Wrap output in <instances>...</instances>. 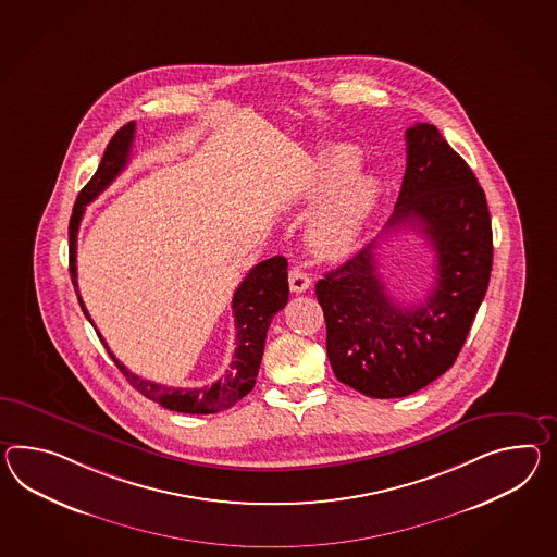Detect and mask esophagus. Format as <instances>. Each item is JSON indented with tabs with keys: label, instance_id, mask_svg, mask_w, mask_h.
<instances>
[{
	"label": "esophagus",
	"instance_id": "34e87169",
	"mask_svg": "<svg viewBox=\"0 0 557 557\" xmlns=\"http://www.w3.org/2000/svg\"><path fill=\"white\" fill-rule=\"evenodd\" d=\"M289 289L294 292V294H301V292H306L310 285H312V277L308 275V273L304 272L301 268L298 265H294L292 270H289Z\"/></svg>",
	"mask_w": 557,
	"mask_h": 557
}]
</instances>
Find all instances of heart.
<instances>
[{"label": "heart", "instance_id": "obj_1", "mask_svg": "<svg viewBox=\"0 0 557 557\" xmlns=\"http://www.w3.org/2000/svg\"><path fill=\"white\" fill-rule=\"evenodd\" d=\"M360 164V150L332 145L320 150L308 169L306 197L320 201L331 195L306 227V242L320 258H344L379 205V181L358 173Z\"/></svg>", "mask_w": 557, "mask_h": 557}]
</instances>
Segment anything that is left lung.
<instances>
[{
	"label": "left lung",
	"instance_id": "1",
	"mask_svg": "<svg viewBox=\"0 0 557 557\" xmlns=\"http://www.w3.org/2000/svg\"><path fill=\"white\" fill-rule=\"evenodd\" d=\"M421 231L436 258L421 306L388 296L376 245L315 284L336 379L370 398L417 393L455 364L487 292L493 233L485 190L434 124L407 131V171L388 230Z\"/></svg>",
	"mask_w": 557,
	"mask_h": 557
}]
</instances>
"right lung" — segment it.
Instances as JSON below:
<instances>
[{
  "label": "right lung",
  "instance_id": "obj_1",
  "mask_svg": "<svg viewBox=\"0 0 557 557\" xmlns=\"http://www.w3.org/2000/svg\"><path fill=\"white\" fill-rule=\"evenodd\" d=\"M135 128V123L124 124L123 128L116 131V135L110 138L109 147L102 154V161L96 169L95 177L90 178L86 183V187L78 193V199L74 203L72 218H70V277H72V284H74L76 296L81 301L82 312L92 326H95V322L82 301L78 282H76L78 230H81L82 215H84L86 205L92 203L96 197L123 173L124 166L131 159ZM287 298H289L287 259L275 256V258L261 261L256 268L249 270L244 282L235 289L233 301H231L237 334H235V352L231 358L230 368L225 370L223 379H219L218 382H213L209 386H199V388H177V386H166V384L136 376L135 372H131L121 360H116L114 354L110 352L107 342L98 334V330H96V334H98V338L102 339L114 364L143 396H147L150 400L159 403L161 407L175 410V412L215 414V412H221L225 408L233 407L235 403H239L245 394L251 393V388L256 386L268 330L272 324L273 315L280 310H284Z\"/></svg>",
  "mask_w": 557,
  "mask_h": 557
}]
</instances>
